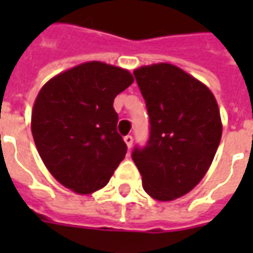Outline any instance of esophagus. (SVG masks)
<instances>
[{
    "mask_svg": "<svg viewBox=\"0 0 253 253\" xmlns=\"http://www.w3.org/2000/svg\"><path fill=\"white\" fill-rule=\"evenodd\" d=\"M125 142H126L127 147H128V148H131V146H132V142H134V138H132L131 135H127V136H125Z\"/></svg>",
    "mask_w": 253,
    "mask_h": 253,
    "instance_id": "obj_1",
    "label": "esophagus"
}]
</instances>
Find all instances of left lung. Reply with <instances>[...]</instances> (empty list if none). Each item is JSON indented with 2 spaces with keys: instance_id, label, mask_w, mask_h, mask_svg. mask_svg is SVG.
Returning a JSON list of instances; mask_svg holds the SVG:
<instances>
[{
  "instance_id": "8db88e82",
  "label": "left lung",
  "mask_w": 253,
  "mask_h": 253,
  "mask_svg": "<svg viewBox=\"0 0 253 253\" xmlns=\"http://www.w3.org/2000/svg\"><path fill=\"white\" fill-rule=\"evenodd\" d=\"M134 76L150 115V138L131 156L147 194L176 200L211 166L222 138L218 103L206 85L176 65L140 67Z\"/></svg>"
}]
</instances>
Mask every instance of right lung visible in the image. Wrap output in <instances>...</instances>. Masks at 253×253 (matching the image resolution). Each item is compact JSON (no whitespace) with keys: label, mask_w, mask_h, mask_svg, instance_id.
I'll return each instance as SVG.
<instances>
[{"label":"right lung","mask_w":253,"mask_h":253,"mask_svg":"<svg viewBox=\"0 0 253 253\" xmlns=\"http://www.w3.org/2000/svg\"><path fill=\"white\" fill-rule=\"evenodd\" d=\"M134 83L127 69L89 61L52 77L31 114L37 150L49 173L79 194L103 188L127 152L113 102Z\"/></svg>","instance_id":"obj_1"}]
</instances>
